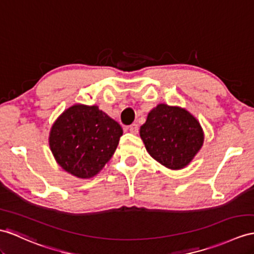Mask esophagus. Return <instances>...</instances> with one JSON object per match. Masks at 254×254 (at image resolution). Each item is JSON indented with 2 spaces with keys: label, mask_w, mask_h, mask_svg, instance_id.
<instances>
[{
  "label": "esophagus",
  "mask_w": 254,
  "mask_h": 254,
  "mask_svg": "<svg viewBox=\"0 0 254 254\" xmlns=\"http://www.w3.org/2000/svg\"><path fill=\"white\" fill-rule=\"evenodd\" d=\"M129 131L133 134H137L139 132V126L138 124H131L130 126H129Z\"/></svg>",
  "instance_id": "34e87169"
}]
</instances>
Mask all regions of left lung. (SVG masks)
<instances>
[{"label": "left lung", "instance_id": "obj_1", "mask_svg": "<svg viewBox=\"0 0 254 254\" xmlns=\"http://www.w3.org/2000/svg\"><path fill=\"white\" fill-rule=\"evenodd\" d=\"M148 154L170 169L188 166L200 150L202 129L187 110L158 104L140 128Z\"/></svg>", "mask_w": 254, "mask_h": 254}]
</instances>
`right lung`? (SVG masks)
I'll use <instances>...</instances> for the list:
<instances>
[{"label": "right lung", "mask_w": 254, "mask_h": 254, "mask_svg": "<svg viewBox=\"0 0 254 254\" xmlns=\"http://www.w3.org/2000/svg\"><path fill=\"white\" fill-rule=\"evenodd\" d=\"M123 129L98 107L73 106L56 121L49 146L63 168L77 178L96 176L116 150Z\"/></svg>", "instance_id": "right-lung-1"}]
</instances>
